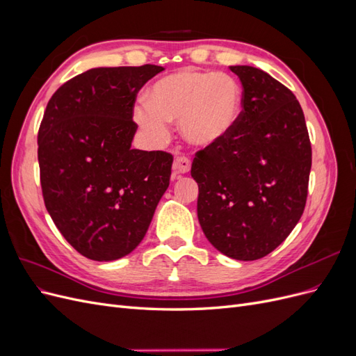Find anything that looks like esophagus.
<instances>
[{
  "label": "esophagus",
  "mask_w": 356,
  "mask_h": 356,
  "mask_svg": "<svg viewBox=\"0 0 356 356\" xmlns=\"http://www.w3.org/2000/svg\"><path fill=\"white\" fill-rule=\"evenodd\" d=\"M190 168H191V161L188 157L186 156L177 157V160L174 161V166H172V179H178L179 177L188 174Z\"/></svg>",
  "instance_id": "1"
}]
</instances>
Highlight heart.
<instances>
[{
    "mask_svg": "<svg viewBox=\"0 0 356 356\" xmlns=\"http://www.w3.org/2000/svg\"><path fill=\"white\" fill-rule=\"evenodd\" d=\"M242 108V89L224 72L181 70L153 84L148 101L134 105V120L144 135L160 144L169 136V120L179 118L186 141L211 147L229 135Z\"/></svg>",
    "mask_w": 356,
    "mask_h": 356,
    "instance_id": "1",
    "label": "heart"
}]
</instances>
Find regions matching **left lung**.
<instances>
[{
    "instance_id": "1",
    "label": "left lung",
    "mask_w": 356,
    "mask_h": 356,
    "mask_svg": "<svg viewBox=\"0 0 356 356\" xmlns=\"http://www.w3.org/2000/svg\"><path fill=\"white\" fill-rule=\"evenodd\" d=\"M230 70L243 88L242 111L227 136L196 153L191 177L207 239L252 261L281 245L303 215L312 147L293 92L258 68Z\"/></svg>"
}]
</instances>
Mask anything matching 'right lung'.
<instances>
[{"label":"right lung","instance_id":"1","mask_svg":"<svg viewBox=\"0 0 356 356\" xmlns=\"http://www.w3.org/2000/svg\"><path fill=\"white\" fill-rule=\"evenodd\" d=\"M165 68H93L53 93L38 131L47 212L68 243L113 261L141 243L169 187L174 157L132 147L136 95Z\"/></svg>","mask_w":356,"mask_h":356}]
</instances>
